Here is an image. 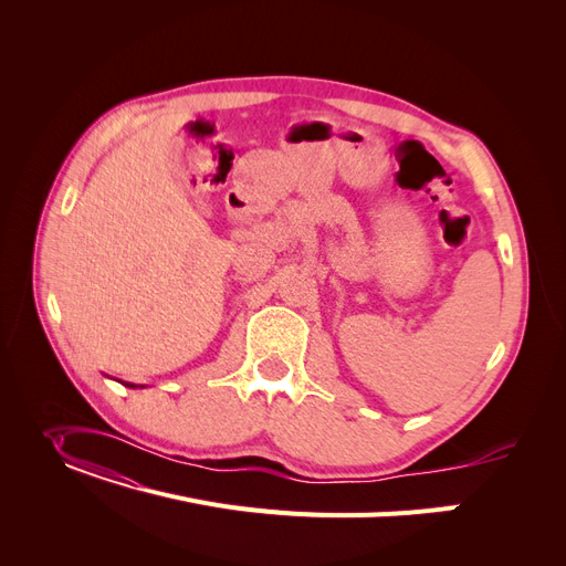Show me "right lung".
<instances>
[{
    "mask_svg": "<svg viewBox=\"0 0 566 566\" xmlns=\"http://www.w3.org/2000/svg\"><path fill=\"white\" fill-rule=\"evenodd\" d=\"M124 382V380H122ZM126 385V388H137V385H133V382H124ZM139 388H144V385H139Z\"/></svg>",
    "mask_w": 566,
    "mask_h": 566,
    "instance_id": "1",
    "label": "right lung"
}]
</instances>
